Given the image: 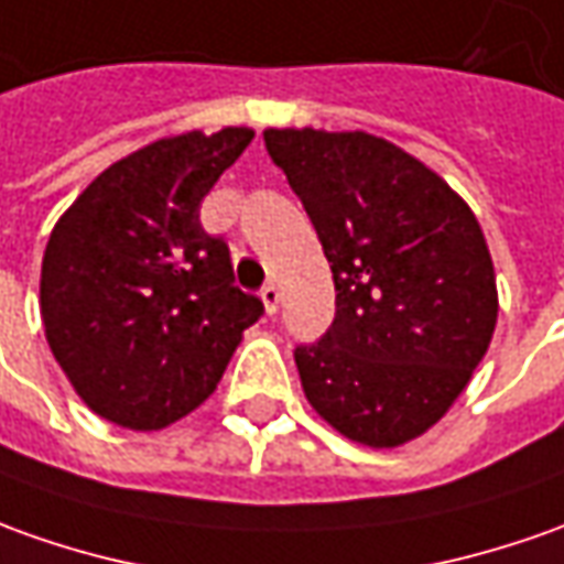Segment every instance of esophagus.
Returning <instances> with one entry per match:
<instances>
[{
	"instance_id": "obj_1",
	"label": "esophagus",
	"mask_w": 564,
	"mask_h": 564,
	"mask_svg": "<svg viewBox=\"0 0 564 564\" xmlns=\"http://www.w3.org/2000/svg\"><path fill=\"white\" fill-rule=\"evenodd\" d=\"M259 296H262V302H265V312L268 314L278 312V302H281V286H278V283H265Z\"/></svg>"
}]
</instances>
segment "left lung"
Masks as SVG:
<instances>
[{"mask_svg":"<svg viewBox=\"0 0 564 564\" xmlns=\"http://www.w3.org/2000/svg\"><path fill=\"white\" fill-rule=\"evenodd\" d=\"M330 262L336 314L296 346L312 408L351 442L435 426L485 358L497 283L473 209L411 153L367 132L268 129Z\"/></svg>","mask_w":564,"mask_h":564,"instance_id":"1","label":"left lung"}]
</instances>
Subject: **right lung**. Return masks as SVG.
I'll use <instances>...</instances> for the list:
<instances>
[{"instance_id":"add662e5","label":"right lung","mask_w":564,"mask_h":564,"mask_svg":"<svg viewBox=\"0 0 564 564\" xmlns=\"http://www.w3.org/2000/svg\"><path fill=\"white\" fill-rule=\"evenodd\" d=\"M252 129L160 138L91 182L48 237L42 324L55 361L98 416L138 432L203 404L262 299L234 286L225 237L200 203Z\"/></svg>"}]
</instances>
